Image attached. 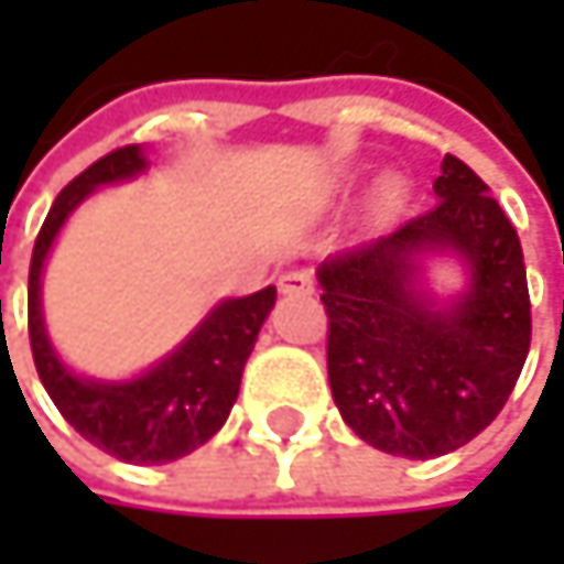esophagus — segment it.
<instances>
[{
	"label": "esophagus",
	"mask_w": 564,
	"mask_h": 564,
	"mask_svg": "<svg viewBox=\"0 0 564 564\" xmlns=\"http://www.w3.org/2000/svg\"><path fill=\"white\" fill-rule=\"evenodd\" d=\"M310 290H313V281L303 271H286L281 278V293H310Z\"/></svg>",
	"instance_id": "34e87169"
}]
</instances>
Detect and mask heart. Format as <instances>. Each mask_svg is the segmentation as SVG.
<instances>
[{
	"label": "heart",
	"instance_id": "1",
	"mask_svg": "<svg viewBox=\"0 0 564 564\" xmlns=\"http://www.w3.org/2000/svg\"><path fill=\"white\" fill-rule=\"evenodd\" d=\"M404 198H408V185L401 178H386L379 185V192H376V215L379 218H392L394 212H401Z\"/></svg>",
	"mask_w": 564,
	"mask_h": 564
}]
</instances>
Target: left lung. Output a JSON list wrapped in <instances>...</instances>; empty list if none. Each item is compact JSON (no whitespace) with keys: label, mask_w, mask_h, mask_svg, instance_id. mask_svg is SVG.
<instances>
[{"label":"left lung","mask_w":564,"mask_h":564,"mask_svg":"<svg viewBox=\"0 0 564 564\" xmlns=\"http://www.w3.org/2000/svg\"><path fill=\"white\" fill-rule=\"evenodd\" d=\"M434 195L431 212L316 268L333 401L366 444L408 460L474 441L503 411L532 336L519 235L487 182L444 156ZM434 257L465 268L464 291L430 290Z\"/></svg>","instance_id":"left-lung-1"}]
</instances>
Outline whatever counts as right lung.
Returning <instances> with one entry per match:
<instances>
[{
	"label": "right lung",
	"mask_w": 564,
	"mask_h": 564,
	"mask_svg": "<svg viewBox=\"0 0 564 564\" xmlns=\"http://www.w3.org/2000/svg\"><path fill=\"white\" fill-rule=\"evenodd\" d=\"M150 170L143 147H123L97 160L55 198L29 268V339L39 379L64 421L94 447L127 464H170L228 421L238 401L245 362L274 310L278 286L218 300L205 319L156 366L133 379L77 376L52 346L42 313V274L64 221L100 185L130 182Z\"/></svg>",
	"instance_id": "right-lung-1"
}]
</instances>
